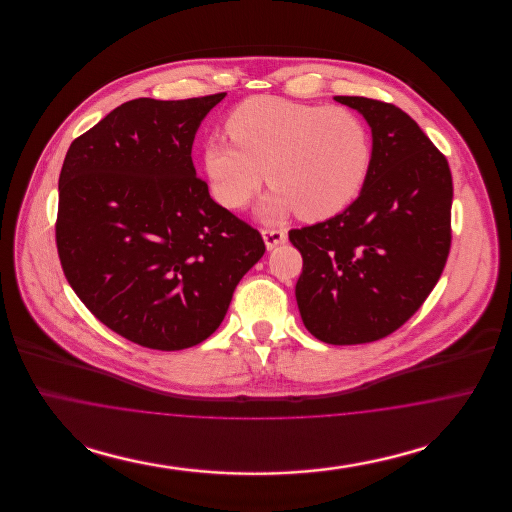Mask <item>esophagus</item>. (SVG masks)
I'll return each mask as SVG.
<instances>
[{"instance_id": "1", "label": "esophagus", "mask_w": 512, "mask_h": 512, "mask_svg": "<svg viewBox=\"0 0 512 512\" xmlns=\"http://www.w3.org/2000/svg\"><path fill=\"white\" fill-rule=\"evenodd\" d=\"M263 240L268 251H272L276 245L286 244L288 234L284 230H263Z\"/></svg>"}]
</instances>
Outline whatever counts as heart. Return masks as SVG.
I'll return each instance as SVG.
<instances>
[{"label":"heart","instance_id":"heart-1","mask_svg":"<svg viewBox=\"0 0 512 512\" xmlns=\"http://www.w3.org/2000/svg\"><path fill=\"white\" fill-rule=\"evenodd\" d=\"M226 128L232 140L211 138L203 147L211 192L226 209H242L268 180L261 219L280 222L299 213L324 220L365 186L372 142L349 109L257 96L230 113Z\"/></svg>","mask_w":512,"mask_h":512}]
</instances>
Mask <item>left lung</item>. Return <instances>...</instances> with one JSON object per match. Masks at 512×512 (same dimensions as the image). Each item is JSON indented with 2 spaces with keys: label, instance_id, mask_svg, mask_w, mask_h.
<instances>
[{
  "label": "left lung",
  "instance_id": "8db88e82",
  "mask_svg": "<svg viewBox=\"0 0 512 512\" xmlns=\"http://www.w3.org/2000/svg\"><path fill=\"white\" fill-rule=\"evenodd\" d=\"M365 117L372 163L359 197L332 219L290 232L303 257L295 299L324 343L390 336L438 284L451 245L447 159L399 107L336 96Z\"/></svg>",
  "mask_w": 512,
  "mask_h": 512
}]
</instances>
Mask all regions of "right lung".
I'll use <instances>...</instances> for the list:
<instances>
[{
    "label": "right lung",
    "instance_id": "1",
    "mask_svg": "<svg viewBox=\"0 0 512 512\" xmlns=\"http://www.w3.org/2000/svg\"><path fill=\"white\" fill-rule=\"evenodd\" d=\"M224 96L126 101L74 140L61 169L65 276L107 328L149 349L207 340L265 253L192 163L195 132Z\"/></svg>",
    "mask_w": 512,
    "mask_h": 512
}]
</instances>
